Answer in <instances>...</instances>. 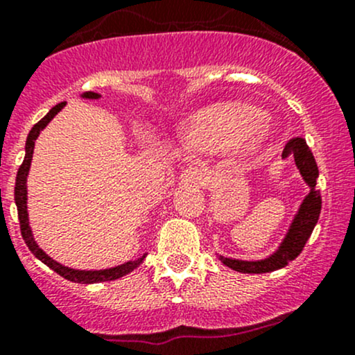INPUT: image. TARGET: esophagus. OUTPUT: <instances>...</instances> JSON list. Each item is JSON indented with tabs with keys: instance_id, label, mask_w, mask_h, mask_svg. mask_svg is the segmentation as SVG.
<instances>
[{
	"instance_id": "esophagus-1",
	"label": "esophagus",
	"mask_w": 355,
	"mask_h": 355,
	"mask_svg": "<svg viewBox=\"0 0 355 355\" xmlns=\"http://www.w3.org/2000/svg\"><path fill=\"white\" fill-rule=\"evenodd\" d=\"M181 184L189 186H203L205 184V174L201 173L198 167H189L181 174Z\"/></svg>"
}]
</instances>
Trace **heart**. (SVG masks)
Segmentation results:
<instances>
[{"label":"heart","mask_w":355,"mask_h":355,"mask_svg":"<svg viewBox=\"0 0 355 355\" xmlns=\"http://www.w3.org/2000/svg\"><path fill=\"white\" fill-rule=\"evenodd\" d=\"M262 115L252 106H223L211 108L200 113L189 128L186 130V139L194 146L207 148L234 147L245 140H255L259 135L257 128L261 125Z\"/></svg>","instance_id":"b5f03b06"}]
</instances>
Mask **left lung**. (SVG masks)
Listing matches in <instances>:
<instances>
[{"label": "left lung", "mask_w": 355, "mask_h": 355, "mask_svg": "<svg viewBox=\"0 0 355 355\" xmlns=\"http://www.w3.org/2000/svg\"><path fill=\"white\" fill-rule=\"evenodd\" d=\"M288 155H291L295 159L296 167L300 169L304 182L310 186V193L306 194V198L301 203L283 243H281L276 252L269 255L268 259H262V261H239V259H228L220 255V261L227 268L245 274L272 272V270L288 266V262L295 261L301 254V250H303L304 243L310 239L311 232H313L315 225L318 222L320 211H322V196H320V191L316 189L318 167H316L315 157L311 154L310 147L306 146L304 139H300V137L291 139L284 146L283 157H288Z\"/></svg>", "instance_id": "left-lung-1"}]
</instances>
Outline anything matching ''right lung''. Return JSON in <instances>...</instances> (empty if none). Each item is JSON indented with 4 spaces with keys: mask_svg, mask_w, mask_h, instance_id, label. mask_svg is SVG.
Listing matches in <instances>:
<instances>
[{
    "mask_svg": "<svg viewBox=\"0 0 355 355\" xmlns=\"http://www.w3.org/2000/svg\"><path fill=\"white\" fill-rule=\"evenodd\" d=\"M83 98H89V100H96L100 98V94L93 93V91H87V93L83 94ZM66 101L59 103L55 105L51 112L47 113L39 123H35L30 130L28 137H26V144H25V159L21 162L20 169L17 173V182H15V203H17V209H18V220H20V230H21V237H24L26 247L30 249V252L35 255L39 261L44 262L45 266H49L52 270H55L59 276L66 277L67 281H72V283H81V284H93V283H103V281H113L118 279V277L125 276V274L132 272L133 269L139 268L142 264V261L146 259V255L139 257L137 261H130V262H125V264L116 266V268L112 269H101V270H78V269H71L66 268V266L59 264L55 262L54 259L49 257L44 250L37 245V242L33 240L32 230H30V225H28V213H26V176H28V169H30V164H32V155H33V147H35V140L39 137L40 130H44L47 127L49 121L54 118L60 110L64 108Z\"/></svg>",
    "mask_w": 355,
    "mask_h": 355,
    "instance_id": "add662e5",
    "label": "right lung"
}]
</instances>
